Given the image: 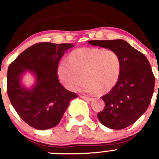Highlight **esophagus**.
I'll return each instance as SVG.
<instances>
[{
    "mask_svg": "<svg viewBox=\"0 0 159 159\" xmlns=\"http://www.w3.org/2000/svg\"><path fill=\"white\" fill-rule=\"evenodd\" d=\"M80 97H81V98H82V99H84V100H85V101H89V102H90V101L92 100V98L86 97V96H82V95H81V96H80Z\"/></svg>",
    "mask_w": 159,
    "mask_h": 159,
    "instance_id": "34e87169",
    "label": "esophagus"
}]
</instances>
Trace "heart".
<instances>
[{
    "label": "heart",
    "instance_id": "obj_1",
    "mask_svg": "<svg viewBox=\"0 0 159 159\" xmlns=\"http://www.w3.org/2000/svg\"><path fill=\"white\" fill-rule=\"evenodd\" d=\"M121 61L114 50L81 48L72 51L57 68L59 79L65 88L74 90L82 81L80 90L94 94L109 91L115 87L121 74Z\"/></svg>",
    "mask_w": 159,
    "mask_h": 159
}]
</instances>
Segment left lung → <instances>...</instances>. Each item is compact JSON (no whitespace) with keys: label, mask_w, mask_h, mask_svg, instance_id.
<instances>
[{"label":"left lung","mask_w":159,"mask_h":159,"mask_svg":"<svg viewBox=\"0 0 159 159\" xmlns=\"http://www.w3.org/2000/svg\"><path fill=\"white\" fill-rule=\"evenodd\" d=\"M90 44L114 50L121 57L119 79L102 96L105 108L98 113L103 125L120 130L135 122L149 106L155 88V76L148 59L121 39L89 41Z\"/></svg>","instance_id":"8db88e82"}]
</instances>
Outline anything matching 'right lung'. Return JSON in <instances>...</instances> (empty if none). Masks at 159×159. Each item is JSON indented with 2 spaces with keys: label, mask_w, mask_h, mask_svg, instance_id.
<instances>
[{
  "label": "right lung",
  "mask_w": 159,
  "mask_h": 159,
  "mask_svg": "<svg viewBox=\"0 0 159 159\" xmlns=\"http://www.w3.org/2000/svg\"><path fill=\"white\" fill-rule=\"evenodd\" d=\"M72 44L37 43L30 46L9 65L7 91L11 105L28 125L38 130L49 129L60 122L71 99L78 97L59 82L57 68L65 51ZM30 70L36 84L26 89L20 84L21 75Z\"/></svg>",
  "instance_id": "add662e5"
}]
</instances>
